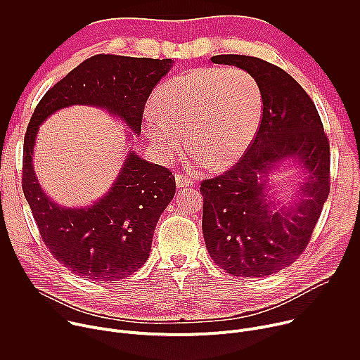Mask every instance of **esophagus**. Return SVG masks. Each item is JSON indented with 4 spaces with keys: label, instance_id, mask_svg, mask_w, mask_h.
<instances>
[{
    "label": "esophagus",
    "instance_id": "1",
    "mask_svg": "<svg viewBox=\"0 0 360 360\" xmlns=\"http://www.w3.org/2000/svg\"><path fill=\"white\" fill-rule=\"evenodd\" d=\"M175 182H176V186L178 188H185V186H191L193 185V179L189 176V175H185V174H176L175 175Z\"/></svg>",
    "mask_w": 360,
    "mask_h": 360
}]
</instances>
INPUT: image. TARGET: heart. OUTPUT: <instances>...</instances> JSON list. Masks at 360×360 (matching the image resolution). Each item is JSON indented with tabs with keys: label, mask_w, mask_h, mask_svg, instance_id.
I'll list each match as a JSON object with an SVG mask.
<instances>
[{
	"label": "heart",
	"mask_w": 360,
	"mask_h": 360,
	"mask_svg": "<svg viewBox=\"0 0 360 360\" xmlns=\"http://www.w3.org/2000/svg\"><path fill=\"white\" fill-rule=\"evenodd\" d=\"M155 111L145 115V132L162 158L189 145L211 167L239 160L259 129L262 88L243 68L203 67L164 84Z\"/></svg>",
	"instance_id": "1"
}]
</instances>
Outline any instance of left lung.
I'll list each match as a JSON object with an SVG mask.
<instances>
[{
    "mask_svg": "<svg viewBox=\"0 0 360 360\" xmlns=\"http://www.w3.org/2000/svg\"><path fill=\"white\" fill-rule=\"evenodd\" d=\"M258 79L262 120L245 155L225 174L200 182L202 231L214 262L239 278H264L292 265L311 240L330 191L329 139L311 96L282 68L256 57L215 56ZM292 159L308 176L302 198L277 208L267 175Z\"/></svg>",
    "mask_w": 360,
    "mask_h": 360,
    "instance_id": "8db88e82",
    "label": "left lung"
}]
</instances>
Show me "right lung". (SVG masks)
Segmentation results:
<instances>
[{
  "label": "right lung",
  "instance_id": "obj_1",
  "mask_svg": "<svg viewBox=\"0 0 360 360\" xmlns=\"http://www.w3.org/2000/svg\"><path fill=\"white\" fill-rule=\"evenodd\" d=\"M172 60L98 54L49 88L38 102L24 136L22 191L39 235L54 258L72 274L114 282L148 259L157 222L175 195V176L131 152L112 188L88 208H64L41 189L32 168L38 127L70 105H92L141 132L146 101Z\"/></svg>",
  "mask_w": 360,
  "mask_h": 360
}]
</instances>
